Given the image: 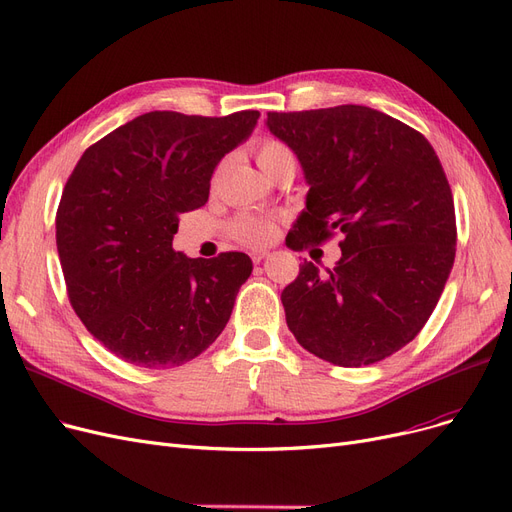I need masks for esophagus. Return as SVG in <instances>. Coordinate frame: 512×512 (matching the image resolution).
Returning a JSON list of instances; mask_svg holds the SVG:
<instances>
[{
    "mask_svg": "<svg viewBox=\"0 0 512 512\" xmlns=\"http://www.w3.org/2000/svg\"><path fill=\"white\" fill-rule=\"evenodd\" d=\"M264 258H269V252H252V262L260 264Z\"/></svg>",
    "mask_w": 512,
    "mask_h": 512,
    "instance_id": "esophagus-1",
    "label": "esophagus"
}]
</instances>
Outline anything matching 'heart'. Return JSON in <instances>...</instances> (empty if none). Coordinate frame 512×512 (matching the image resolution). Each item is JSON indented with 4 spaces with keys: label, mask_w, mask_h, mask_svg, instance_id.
Instances as JSON below:
<instances>
[{
    "label": "heart",
    "mask_w": 512,
    "mask_h": 512,
    "mask_svg": "<svg viewBox=\"0 0 512 512\" xmlns=\"http://www.w3.org/2000/svg\"><path fill=\"white\" fill-rule=\"evenodd\" d=\"M288 155H292L290 149L275 138H264L256 149V159L262 170H267L277 159L288 157ZM231 231L237 241L252 245V248H260V245H267L277 237V224L271 218H264V216L241 214L233 220Z\"/></svg>",
    "instance_id": "obj_1"
}]
</instances>
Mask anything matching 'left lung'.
Masks as SVG:
<instances>
[{
    "label": "left lung",
    "instance_id": "obj_1",
    "mask_svg": "<svg viewBox=\"0 0 512 512\" xmlns=\"http://www.w3.org/2000/svg\"><path fill=\"white\" fill-rule=\"evenodd\" d=\"M309 182L292 250L342 235L321 273L304 262L281 292L300 346L340 367L391 357L435 311L456 258L454 197L420 132L361 105L267 113Z\"/></svg>",
    "mask_w": 512,
    "mask_h": 512
}]
</instances>
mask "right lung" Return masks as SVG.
<instances>
[{"mask_svg": "<svg viewBox=\"0 0 512 512\" xmlns=\"http://www.w3.org/2000/svg\"><path fill=\"white\" fill-rule=\"evenodd\" d=\"M258 111L227 117L151 111L86 149L56 212V248L73 311L119 359L166 370L195 359L227 325L243 252H174L178 216L206 206L220 159Z\"/></svg>", "mask_w": 512, "mask_h": 512, "instance_id": "1", "label": "right lung"}]
</instances>
